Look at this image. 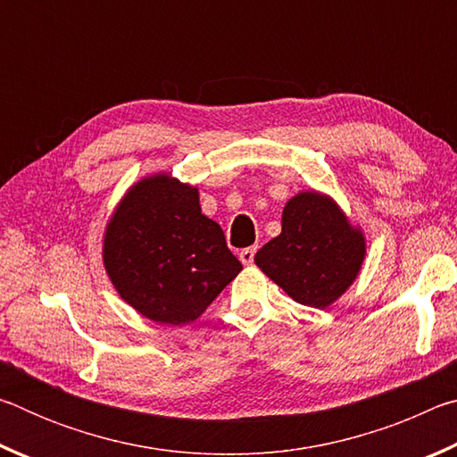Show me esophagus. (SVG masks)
I'll return each instance as SVG.
<instances>
[{"mask_svg": "<svg viewBox=\"0 0 457 457\" xmlns=\"http://www.w3.org/2000/svg\"><path fill=\"white\" fill-rule=\"evenodd\" d=\"M253 256H256V247H244V250L239 252V262L245 266H250L253 262Z\"/></svg>", "mask_w": 457, "mask_h": 457, "instance_id": "34e87169", "label": "esophagus"}]
</instances>
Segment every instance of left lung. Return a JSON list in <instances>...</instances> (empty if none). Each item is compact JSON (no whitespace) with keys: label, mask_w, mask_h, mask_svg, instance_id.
Returning <instances> with one entry per match:
<instances>
[{"label":"left lung","mask_w":457,"mask_h":457,"mask_svg":"<svg viewBox=\"0 0 457 457\" xmlns=\"http://www.w3.org/2000/svg\"><path fill=\"white\" fill-rule=\"evenodd\" d=\"M365 252V236L335 201L303 191L286 204L280 236L253 260L296 303L328 308L359 276Z\"/></svg>","instance_id":"obj_1"}]
</instances>
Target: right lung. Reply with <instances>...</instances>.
<instances>
[{"mask_svg": "<svg viewBox=\"0 0 457 457\" xmlns=\"http://www.w3.org/2000/svg\"><path fill=\"white\" fill-rule=\"evenodd\" d=\"M106 274L127 304L159 324L197 320L242 270L197 187L167 173L127 191L104 231Z\"/></svg>", "mask_w": 457, "mask_h": 457, "instance_id": "add662e5", "label": "right lung"}]
</instances>
